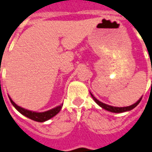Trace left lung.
I'll use <instances>...</instances> for the list:
<instances>
[{
  "label": "left lung",
  "mask_w": 152,
  "mask_h": 152,
  "mask_svg": "<svg viewBox=\"0 0 152 152\" xmlns=\"http://www.w3.org/2000/svg\"><path fill=\"white\" fill-rule=\"evenodd\" d=\"M91 97H92V99H94V101L96 102V103H97L99 106H101L102 108H103L104 110H108V111H110V112L119 113H120L126 112V111H130V110H133L134 108L136 107V106H137L139 103H140V102H141V99H142V98H141V99H140L136 103L133 104V105H131V106H126V107H115V106H109V105H106V104H105V103H102V102H101L99 101L97 99H96V98L94 97L93 95H92L91 93Z\"/></svg>",
  "instance_id": "obj_1"
}]
</instances>
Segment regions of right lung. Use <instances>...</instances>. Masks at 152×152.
Returning <instances> with one entry per match:
<instances>
[{
  "mask_svg": "<svg viewBox=\"0 0 152 152\" xmlns=\"http://www.w3.org/2000/svg\"><path fill=\"white\" fill-rule=\"evenodd\" d=\"M10 101H11V104L15 106L16 110L22 113V115H24L26 117L31 119V120H34V121H36V122H44L46 120H50V118L53 117L55 115L58 113L60 111H61V108L63 106V104H61V106H57V107L54 108V109H52L50 110H48L46 112H42V113H36V112H32V111H29V110H27L26 109H23V108L20 107L18 105H16L11 98L9 97Z\"/></svg>",
  "mask_w": 152,
  "mask_h": 152,
  "instance_id": "right-lung-1",
  "label": "right lung"
}]
</instances>
